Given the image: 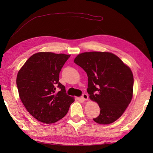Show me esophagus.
<instances>
[{
    "label": "esophagus",
    "mask_w": 153,
    "mask_h": 153,
    "mask_svg": "<svg viewBox=\"0 0 153 153\" xmlns=\"http://www.w3.org/2000/svg\"><path fill=\"white\" fill-rule=\"evenodd\" d=\"M81 97H82V99H83V100H87V99H88V97H88V95H87V94L83 93Z\"/></svg>",
    "instance_id": "1"
}]
</instances>
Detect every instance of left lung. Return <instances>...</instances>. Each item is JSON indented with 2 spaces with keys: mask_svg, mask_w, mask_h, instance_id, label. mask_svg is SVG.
Here are the masks:
<instances>
[{
  "mask_svg": "<svg viewBox=\"0 0 153 153\" xmlns=\"http://www.w3.org/2000/svg\"><path fill=\"white\" fill-rule=\"evenodd\" d=\"M74 62L88 77L87 93L100 107L93 118L100 124H109L124 112L133 97L132 71L115 54L107 52H88L77 55Z\"/></svg>",
  "mask_w": 153,
  "mask_h": 153,
  "instance_id": "8db88e82",
  "label": "left lung"
}]
</instances>
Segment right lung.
I'll list each match as a JSON object with an SVG mask.
<instances>
[{
    "label": "right lung",
    "mask_w": 153,
    "mask_h": 153,
    "mask_svg": "<svg viewBox=\"0 0 153 153\" xmlns=\"http://www.w3.org/2000/svg\"><path fill=\"white\" fill-rule=\"evenodd\" d=\"M70 55L34 54L25 62L16 78L19 96L30 114L45 123L56 122L66 115L74 99L59 82V74Z\"/></svg>",
    "instance_id": "obj_1"
}]
</instances>
